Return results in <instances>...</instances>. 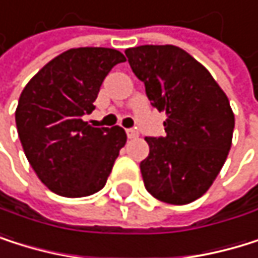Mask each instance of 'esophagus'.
<instances>
[{"label": "esophagus", "mask_w": 258, "mask_h": 258, "mask_svg": "<svg viewBox=\"0 0 258 258\" xmlns=\"http://www.w3.org/2000/svg\"><path fill=\"white\" fill-rule=\"evenodd\" d=\"M126 134H127L129 138H137V137H138V131H137V129H127Z\"/></svg>", "instance_id": "obj_1"}]
</instances>
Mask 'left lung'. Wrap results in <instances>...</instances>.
<instances>
[{
  "instance_id": "left-lung-1",
  "label": "left lung",
  "mask_w": 258,
  "mask_h": 258,
  "mask_svg": "<svg viewBox=\"0 0 258 258\" xmlns=\"http://www.w3.org/2000/svg\"><path fill=\"white\" fill-rule=\"evenodd\" d=\"M124 53L152 106L167 115L166 135L145 138V186L160 202L187 205L211 187L226 161L234 132L229 100L208 69L177 46L148 44Z\"/></svg>"
}]
</instances>
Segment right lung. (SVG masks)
Listing matches in <instances>:
<instances>
[{
    "label": "right lung",
    "mask_w": 258,
    "mask_h": 258,
    "mask_svg": "<svg viewBox=\"0 0 258 258\" xmlns=\"http://www.w3.org/2000/svg\"><path fill=\"white\" fill-rule=\"evenodd\" d=\"M126 58L107 47H78L49 61L20 95L15 121L35 174L62 197H87L104 187L126 132L83 121L100 87Z\"/></svg>",
    "instance_id": "right-lung-1"
}]
</instances>
